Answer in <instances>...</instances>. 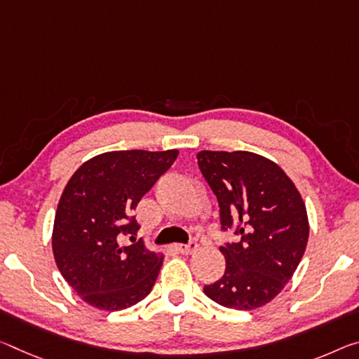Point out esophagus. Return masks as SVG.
I'll return each mask as SVG.
<instances>
[{
    "mask_svg": "<svg viewBox=\"0 0 359 359\" xmlns=\"http://www.w3.org/2000/svg\"><path fill=\"white\" fill-rule=\"evenodd\" d=\"M175 249H177L180 254L189 255V254H193V252L198 251V243L190 241L189 244H175Z\"/></svg>",
    "mask_w": 359,
    "mask_h": 359,
    "instance_id": "esophagus-1",
    "label": "esophagus"
}]
</instances>
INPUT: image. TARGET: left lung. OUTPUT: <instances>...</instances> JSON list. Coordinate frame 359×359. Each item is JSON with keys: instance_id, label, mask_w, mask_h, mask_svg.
<instances>
[{"instance_id": "8db88e82", "label": "left lung", "mask_w": 359, "mask_h": 359, "mask_svg": "<svg viewBox=\"0 0 359 359\" xmlns=\"http://www.w3.org/2000/svg\"><path fill=\"white\" fill-rule=\"evenodd\" d=\"M196 158L217 196L222 230L240 236L220 246L225 273L204 294L226 309H259L283 291L304 257L305 203L287 174L257 153L203 150Z\"/></svg>"}]
</instances>
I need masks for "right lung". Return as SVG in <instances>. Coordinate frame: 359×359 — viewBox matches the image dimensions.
<instances>
[{
    "label": "right lung",
    "instance_id": "right-lung-1",
    "mask_svg": "<svg viewBox=\"0 0 359 359\" xmlns=\"http://www.w3.org/2000/svg\"><path fill=\"white\" fill-rule=\"evenodd\" d=\"M179 150L107 151L88 159L57 204L53 252L57 269L84 302L105 311L129 309L150 294L164 255L135 240L133 209L172 166Z\"/></svg>",
    "mask_w": 359,
    "mask_h": 359
}]
</instances>
